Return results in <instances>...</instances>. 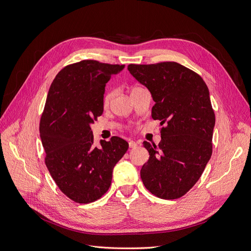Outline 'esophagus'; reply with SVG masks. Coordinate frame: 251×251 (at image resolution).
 Listing matches in <instances>:
<instances>
[{
    "label": "esophagus",
    "mask_w": 251,
    "mask_h": 251,
    "mask_svg": "<svg viewBox=\"0 0 251 251\" xmlns=\"http://www.w3.org/2000/svg\"><path fill=\"white\" fill-rule=\"evenodd\" d=\"M128 146H129V148H136L137 147V142L129 141L128 142Z\"/></svg>",
    "instance_id": "34e87169"
}]
</instances>
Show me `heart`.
Wrapping results in <instances>:
<instances>
[{"mask_svg":"<svg viewBox=\"0 0 251 251\" xmlns=\"http://www.w3.org/2000/svg\"><path fill=\"white\" fill-rule=\"evenodd\" d=\"M137 89H140V88H139V87H135V88L132 89V91H135V90H137ZM111 98H112V93H111V92H108V93H107V94L105 95V96H104V100H103L104 104H105V105L108 104V103L110 102Z\"/></svg>","mask_w":251,"mask_h":251,"instance_id":"obj_1","label":"heart"}]
</instances>
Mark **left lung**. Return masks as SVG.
Listing matches in <instances>:
<instances>
[{
    "instance_id": "left-lung-1",
    "label": "left lung",
    "mask_w": 251,
    "mask_h": 251,
    "mask_svg": "<svg viewBox=\"0 0 251 251\" xmlns=\"http://www.w3.org/2000/svg\"><path fill=\"white\" fill-rule=\"evenodd\" d=\"M127 69L151 93L152 118L166 125L158 146L143 143L150 155L141 169L143 184L159 198H180L211 157L216 116L208 88L199 75L176 62L129 64Z\"/></svg>"
}]
</instances>
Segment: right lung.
<instances>
[{
  "instance_id": "obj_1",
  "label": "right lung",
  "mask_w": 251,
  "mask_h": 251,
  "mask_svg": "<svg viewBox=\"0 0 251 251\" xmlns=\"http://www.w3.org/2000/svg\"><path fill=\"white\" fill-rule=\"evenodd\" d=\"M125 65L82 60L59 71L40 123L45 163L58 188L77 203H91L109 189L115 164L128 148L119 137L94 146L91 125L103 113L105 86Z\"/></svg>"
}]
</instances>
